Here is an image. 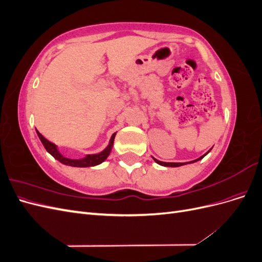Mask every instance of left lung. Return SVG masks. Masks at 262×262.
<instances>
[{
	"label": "left lung",
	"instance_id": "8db88e82",
	"mask_svg": "<svg viewBox=\"0 0 262 262\" xmlns=\"http://www.w3.org/2000/svg\"><path fill=\"white\" fill-rule=\"evenodd\" d=\"M210 150H211V149H210ZM210 150H208L207 153H205V154H204V155H202V156H200L199 158H196V160L191 161V162H187V163H165V162H161V161L156 160V158H154V157H153V160H154V162H155V163H157L158 165H161V166H167V167H179V166L187 165V164H192V163H195V162H198V161L202 160V158H203L205 155L210 153Z\"/></svg>",
	"mask_w": 262,
	"mask_h": 262
}]
</instances>
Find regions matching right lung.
I'll return each mask as SVG.
<instances>
[{"label":"right lung","mask_w":262,"mask_h":262,"mask_svg":"<svg viewBox=\"0 0 262 262\" xmlns=\"http://www.w3.org/2000/svg\"><path fill=\"white\" fill-rule=\"evenodd\" d=\"M39 139H40L42 145L45 146V148L47 149V152L49 154H51L55 160H58L60 163L68 165V166H72V167H93V166H96L101 164L102 162H105L107 160V157L109 156V154L112 153V149L114 146V141H115V137L117 133H114L112 138L109 140V143L106 146L105 149H102L101 152L97 153V154H87L82 158H77V160H74V158H69L63 156L60 150L58 148V146L53 144L52 142L47 140L41 133H39L36 130Z\"/></svg>","instance_id":"add662e5"}]
</instances>
